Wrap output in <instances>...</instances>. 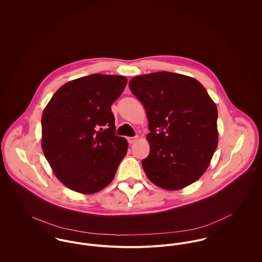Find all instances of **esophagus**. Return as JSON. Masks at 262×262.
<instances>
[{"mask_svg": "<svg viewBox=\"0 0 262 262\" xmlns=\"http://www.w3.org/2000/svg\"><path fill=\"white\" fill-rule=\"evenodd\" d=\"M137 139H138V137H137V136H136V137H128V138H127V140H128V142H129L130 144L134 143Z\"/></svg>", "mask_w": 262, "mask_h": 262, "instance_id": "1", "label": "esophagus"}]
</instances>
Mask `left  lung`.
<instances>
[{
  "instance_id": "obj_1",
  "label": "left lung",
  "mask_w": 262,
  "mask_h": 262,
  "mask_svg": "<svg viewBox=\"0 0 262 262\" xmlns=\"http://www.w3.org/2000/svg\"><path fill=\"white\" fill-rule=\"evenodd\" d=\"M129 86L149 122L150 152L142 166L150 182L176 190L198 181L218 144V110L206 89L169 72L135 76Z\"/></svg>"
}]
</instances>
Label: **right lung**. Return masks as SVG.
I'll list each match as a JSON object with an SVG mask.
<instances>
[{"label":"right lung","instance_id":"1","mask_svg":"<svg viewBox=\"0 0 262 262\" xmlns=\"http://www.w3.org/2000/svg\"><path fill=\"white\" fill-rule=\"evenodd\" d=\"M126 83L123 75L82 76L59 88L45 107L42 150L66 187L90 194L112 182L128 142L115 135L111 106Z\"/></svg>","mask_w":262,"mask_h":262}]
</instances>
